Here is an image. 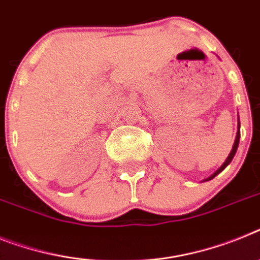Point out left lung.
Returning a JSON list of instances; mask_svg holds the SVG:
<instances>
[{"label": "left lung", "mask_w": 260, "mask_h": 260, "mask_svg": "<svg viewBox=\"0 0 260 260\" xmlns=\"http://www.w3.org/2000/svg\"><path fill=\"white\" fill-rule=\"evenodd\" d=\"M239 137H241V123H239V117H238V131H237V136H235V140H234V145H233V149L230 150V153H229L228 158H226V160H224V162L222 164V165H221V168H219V169H218V171H215L214 173L211 174L210 177L205 178V180H204V182H205V181H210V180H213V178H214L215 176H217V174H219V173H221V172L223 171L224 168L228 167L229 164L231 162V160H233V158H234L235 153H237L238 145H239Z\"/></svg>", "instance_id": "obj_1"}]
</instances>
